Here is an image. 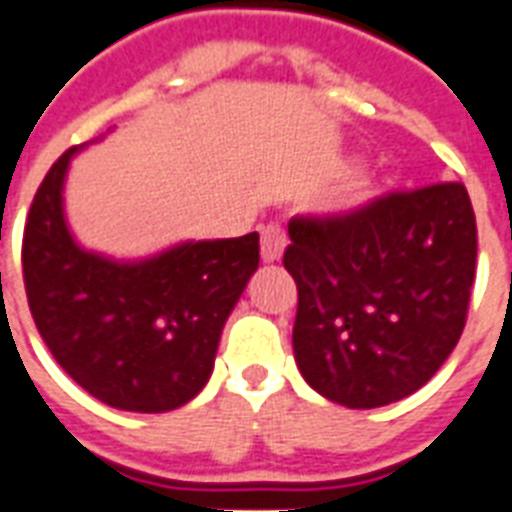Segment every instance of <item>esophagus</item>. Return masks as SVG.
I'll list each match as a JSON object with an SVG mask.
<instances>
[{"label":"esophagus","instance_id":"esophagus-1","mask_svg":"<svg viewBox=\"0 0 512 512\" xmlns=\"http://www.w3.org/2000/svg\"><path fill=\"white\" fill-rule=\"evenodd\" d=\"M287 247V231L281 223H268L260 233V252H263L265 263H276Z\"/></svg>","mask_w":512,"mask_h":512}]
</instances>
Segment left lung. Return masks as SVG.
Returning a JSON list of instances; mask_svg holds the SVG:
<instances>
[{"label": "left lung", "instance_id": "obj_1", "mask_svg": "<svg viewBox=\"0 0 512 512\" xmlns=\"http://www.w3.org/2000/svg\"><path fill=\"white\" fill-rule=\"evenodd\" d=\"M292 345L313 390L350 409L409 396L468 321L478 233L468 188L433 183L289 220Z\"/></svg>", "mask_w": 512, "mask_h": 512}]
</instances>
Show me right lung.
Listing matches in <instances>:
<instances>
[{
  "instance_id": "right-lung-1",
  "label": "right lung",
  "mask_w": 512,
  "mask_h": 512,
  "mask_svg": "<svg viewBox=\"0 0 512 512\" xmlns=\"http://www.w3.org/2000/svg\"><path fill=\"white\" fill-rule=\"evenodd\" d=\"M74 151L52 164L28 209V308L55 361L90 396L127 412H170L209 380L225 319L260 265V236L180 244L143 263L90 255L60 204Z\"/></svg>"
}]
</instances>
